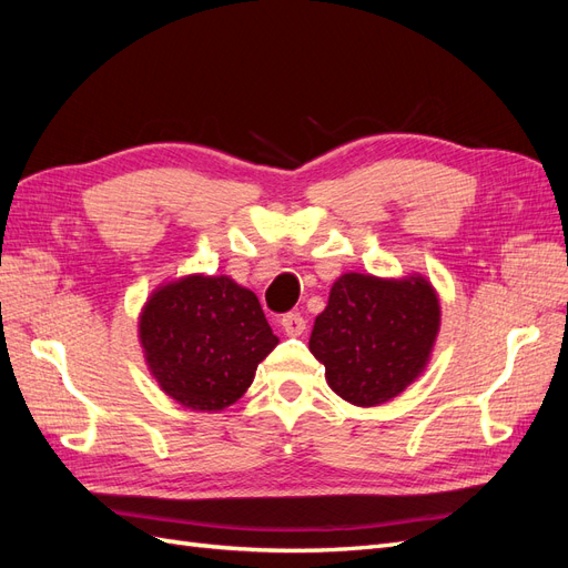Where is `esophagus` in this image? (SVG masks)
<instances>
[{"mask_svg":"<svg viewBox=\"0 0 568 568\" xmlns=\"http://www.w3.org/2000/svg\"><path fill=\"white\" fill-rule=\"evenodd\" d=\"M280 326L286 336H301L305 332V320L298 313H286L280 317Z\"/></svg>","mask_w":568,"mask_h":568,"instance_id":"esophagus-1","label":"esophagus"}]
</instances>
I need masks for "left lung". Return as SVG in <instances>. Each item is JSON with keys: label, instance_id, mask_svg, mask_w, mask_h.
<instances>
[{"label": "left lung", "instance_id": "left-lung-1", "mask_svg": "<svg viewBox=\"0 0 568 568\" xmlns=\"http://www.w3.org/2000/svg\"><path fill=\"white\" fill-rule=\"evenodd\" d=\"M440 326L436 291L424 277L379 280L348 272L317 315L311 353L326 384L359 407L382 405L417 379Z\"/></svg>", "mask_w": 568, "mask_h": 568}]
</instances>
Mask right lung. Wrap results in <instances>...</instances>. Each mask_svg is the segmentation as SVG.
<instances>
[{"label": "right lung", "instance_id": "add662e5", "mask_svg": "<svg viewBox=\"0 0 568 568\" xmlns=\"http://www.w3.org/2000/svg\"><path fill=\"white\" fill-rule=\"evenodd\" d=\"M140 338L159 386L201 412L242 398L257 363L280 343L253 291L203 274L165 284L146 301Z\"/></svg>", "mask_w": 568, "mask_h": 568}]
</instances>
